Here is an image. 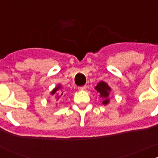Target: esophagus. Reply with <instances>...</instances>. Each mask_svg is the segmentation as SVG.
Masks as SVG:
<instances>
[{"instance_id":"34e87169","label":"esophagus","mask_w":158,"mask_h":158,"mask_svg":"<svg viewBox=\"0 0 158 158\" xmlns=\"http://www.w3.org/2000/svg\"><path fill=\"white\" fill-rule=\"evenodd\" d=\"M86 88H87V86L86 85H82V86H79V87H78V89H79V90H85V89H86Z\"/></svg>"}]
</instances>
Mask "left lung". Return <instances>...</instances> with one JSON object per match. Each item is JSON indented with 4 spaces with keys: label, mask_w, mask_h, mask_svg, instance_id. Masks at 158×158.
<instances>
[{
    "label": "left lung",
    "mask_w": 158,
    "mask_h": 158,
    "mask_svg": "<svg viewBox=\"0 0 158 158\" xmlns=\"http://www.w3.org/2000/svg\"><path fill=\"white\" fill-rule=\"evenodd\" d=\"M95 89L97 90V92H98L100 93V97H103L105 98L104 101L102 102V104L107 105L109 102V99L108 98L109 97L110 92H111V89L108 85L107 83H106L105 82H100L98 85L95 87Z\"/></svg>",
    "instance_id": "obj_1"
}]
</instances>
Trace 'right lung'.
Instances as JSON below:
<instances>
[{"instance_id":"obj_1","label":"right lung","mask_w":158,"mask_h":158,"mask_svg":"<svg viewBox=\"0 0 158 158\" xmlns=\"http://www.w3.org/2000/svg\"><path fill=\"white\" fill-rule=\"evenodd\" d=\"M60 89H61V87H60V85H58V86L56 87V88L54 89L52 91V92H51V94H52V95H54V94H56V93L57 94V92H56L57 91H58L59 92H60ZM57 95H59V94H57ZM62 95H63V93H62L61 95H60V96H61ZM57 97H58V98H60V96H57Z\"/></svg>"}]
</instances>
